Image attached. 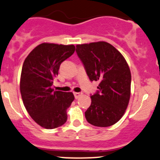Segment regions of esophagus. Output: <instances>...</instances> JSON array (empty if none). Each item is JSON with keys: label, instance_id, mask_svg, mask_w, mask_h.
I'll return each instance as SVG.
<instances>
[{"label": "esophagus", "instance_id": "obj_1", "mask_svg": "<svg viewBox=\"0 0 160 160\" xmlns=\"http://www.w3.org/2000/svg\"><path fill=\"white\" fill-rule=\"evenodd\" d=\"M74 95H75V98L78 99L82 95V93H80V92H74Z\"/></svg>", "mask_w": 160, "mask_h": 160}]
</instances>
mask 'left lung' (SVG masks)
I'll return each mask as SVG.
<instances>
[{
	"mask_svg": "<svg viewBox=\"0 0 160 160\" xmlns=\"http://www.w3.org/2000/svg\"><path fill=\"white\" fill-rule=\"evenodd\" d=\"M76 52L89 79L99 82L85 113L87 121L101 128L114 125L130 101L131 74L128 62L116 48L104 41L77 45Z\"/></svg>",
	"mask_w": 160,
	"mask_h": 160,
	"instance_id": "obj_1",
	"label": "left lung"
}]
</instances>
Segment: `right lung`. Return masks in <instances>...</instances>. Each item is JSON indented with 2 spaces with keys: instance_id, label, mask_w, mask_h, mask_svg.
I'll return each mask as SVG.
<instances>
[{
  "instance_id": "add662e5",
  "label": "right lung",
  "mask_w": 160,
  "mask_h": 160,
  "mask_svg": "<svg viewBox=\"0 0 160 160\" xmlns=\"http://www.w3.org/2000/svg\"><path fill=\"white\" fill-rule=\"evenodd\" d=\"M74 45L43 42L24 60L20 89L27 112L34 121L46 129H54L67 121V108L75 99L72 92L54 91L53 80L63 61L75 52Z\"/></svg>"
}]
</instances>
